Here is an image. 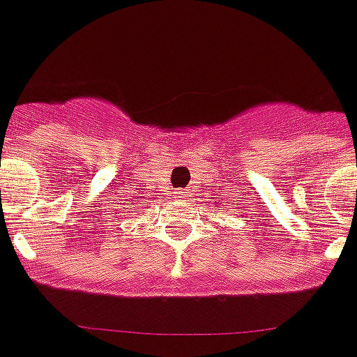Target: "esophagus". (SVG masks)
<instances>
[{
  "label": "esophagus",
  "instance_id": "obj_1",
  "mask_svg": "<svg viewBox=\"0 0 357 357\" xmlns=\"http://www.w3.org/2000/svg\"><path fill=\"white\" fill-rule=\"evenodd\" d=\"M178 194H179V197H183V199H185V195H186V192H178Z\"/></svg>",
  "mask_w": 357,
  "mask_h": 357
}]
</instances>
